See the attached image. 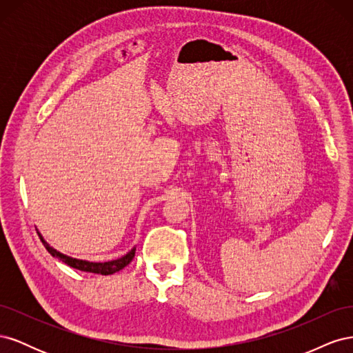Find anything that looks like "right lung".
<instances>
[{
  "label": "right lung",
  "mask_w": 353,
  "mask_h": 353,
  "mask_svg": "<svg viewBox=\"0 0 353 353\" xmlns=\"http://www.w3.org/2000/svg\"><path fill=\"white\" fill-rule=\"evenodd\" d=\"M38 236L42 241V244L46 245V249L48 250V253L51 256H54V258H59L61 262L68 263L69 266H72V268L74 270H79V271H83V272H94V274H101V275H112L117 271H121L122 268H125V266L130 263L134 256H135V248H132L130 252H128L126 254H123L122 258L119 259H114V261H108V262H92V261H83V259H77V258H70V256L68 254H63L60 252H57L56 249H52L51 245L42 239L41 234L38 232Z\"/></svg>",
  "instance_id": "obj_1"
}]
</instances>
